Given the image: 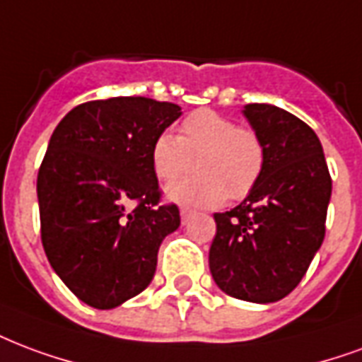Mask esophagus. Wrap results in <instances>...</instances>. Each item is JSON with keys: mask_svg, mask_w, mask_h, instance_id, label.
<instances>
[{"mask_svg": "<svg viewBox=\"0 0 362 362\" xmlns=\"http://www.w3.org/2000/svg\"><path fill=\"white\" fill-rule=\"evenodd\" d=\"M194 215V211H192V209H188V207H182L180 209V216H182V224H186V222H188V218L189 216Z\"/></svg>", "mask_w": 362, "mask_h": 362, "instance_id": "esophagus-1", "label": "esophagus"}]
</instances>
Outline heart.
<instances>
[{
    "label": "heart",
    "mask_w": 362,
    "mask_h": 362,
    "mask_svg": "<svg viewBox=\"0 0 362 362\" xmlns=\"http://www.w3.org/2000/svg\"><path fill=\"white\" fill-rule=\"evenodd\" d=\"M151 168L160 182H174L192 170L195 176L167 188L174 203L218 207L226 197L242 199L255 188L264 168V147L253 130L215 111H195L184 119L178 136H157Z\"/></svg>",
    "instance_id": "1"
}]
</instances>
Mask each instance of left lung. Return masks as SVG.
Segmentation results:
<instances>
[{"label":"left lung","mask_w":362,"mask_h":362,"mask_svg":"<svg viewBox=\"0 0 362 362\" xmlns=\"http://www.w3.org/2000/svg\"><path fill=\"white\" fill-rule=\"evenodd\" d=\"M243 117L261 138L264 168L238 207L216 213L209 269L224 293L274 303L296 290L322 245L332 178L313 128L269 103Z\"/></svg>","instance_id":"1"}]
</instances>
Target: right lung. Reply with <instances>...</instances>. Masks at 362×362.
Wrapping results in <instances>:
<instances>
[{
    "instance_id": "add662e5",
    "label": "right lung",
    "mask_w": 362,
    "mask_h": 362,
    "mask_svg": "<svg viewBox=\"0 0 362 362\" xmlns=\"http://www.w3.org/2000/svg\"><path fill=\"white\" fill-rule=\"evenodd\" d=\"M180 115L168 101L98 99L53 130L36 184L42 243L57 276L90 307L115 309L146 290L160 242L180 226L178 207L159 205L149 159Z\"/></svg>"
}]
</instances>
